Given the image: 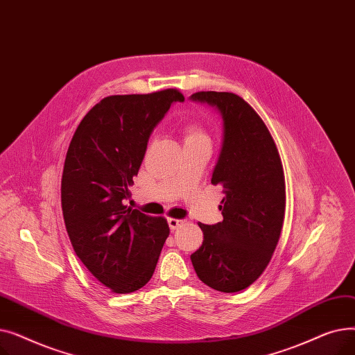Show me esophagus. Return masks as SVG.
Wrapping results in <instances>:
<instances>
[{
    "instance_id": "esophagus-1",
    "label": "esophagus",
    "mask_w": 355,
    "mask_h": 355,
    "mask_svg": "<svg viewBox=\"0 0 355 355\" xmlns=\"http://www.w3.org/2000/svg\"><path fill=\"white\" fill-rule=\"evenodd\" d=\"M182 223H184V220H181V218H174V217L168 218V225H170V229H171V230L178 229V227L182 225Z\"/></svg>"
}]
</instances>
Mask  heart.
Masks as SVG:
<instances>
[{
	"mask_svg": "<svg viewBox=\"0 0 355 355\" xmlns=\"http://www.w3.org/2000/svg\"><path fill=\"white\" fill-rule=\"evenodd\" d=\"M184 135L185 141H197V139H209L206 130L201 128V125L191 122L184 129Z\"/></svg>",
	"mask_w": 355,
	"mask_h": 355,
	"instance_id": "heart-1",
	"label": "heart"
}]
</instances>
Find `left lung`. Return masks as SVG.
<instances>
[{
	"instance_id": "1",
	"label": "left lung",
	"mask_w": 355,
	"mask_h": 355,
	"mask_svg": "<svg viewBox=\"0 0 355 355\" xmlns=\"http://www.w3.org/2000/svg\"><path fill=\"white\" fill-rule=\"evenodd\" d=\"M193 101L216 106L223 145L211 184L221 185L223 221L198 223L204 240L191 262L200 281L233 293L263 273L284 226L286 191L281 157L256 110L232 92H197Z\"/></svg>"
}]
</instances>
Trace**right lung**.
Listing matches in <instances>:
<instances>
[{
	"label": "right lung",
	"instance_id": "1",
	"mask_svg": "<svg viewBox=\"0 0 355 355\" xmlns=\"http://www.w3.org/2000/svg\"><path fill=\"white\" fill-rule=\"evenodd\" d=\"M177 89L146 95H112L93 106L74 132L62 175V210L82 263L115 293L141 289L153 277L170 234L166 218L128 207L129 187L149 135Z\"/></svg>",
	"mask_w": 355,
	"mask_h": 355
}]
</instances>
